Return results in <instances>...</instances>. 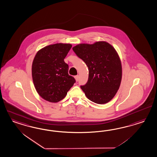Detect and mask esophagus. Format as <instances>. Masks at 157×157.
Masks as SVG:
<instances>
[{
    "label": "esophagus",
    "instance_id": "obj_1",
    "mask_svg": "<svg viewBox=\"0 0 157 157\" xmlns=\"http://www.w3.org/2000/svg\"><path fill=\"white\" fill-rule=\"evenodd\" d=\"M75 80L76 81H78V76L77 75V76H75Z\"/></svg>",
    "mask_w": 157,
    "mask_h": 157
}]
</instances>
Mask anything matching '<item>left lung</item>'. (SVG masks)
<instances>
[{
  "instance_id": "left-lung-1",
  "label": "left lung",
  "mask_w": 157,
  "mask_h": 157,
  "mask_svg": "<svg viewBox=\"0 0 157 157\" xmlns=\"http://www.w3.org/2000/svg\"><path fill=\"white\" fill-rule=\"evenodd\" d=\"M72 49L89 69L88 82L81 86L86 98L99 104L111 101L120 87L122 78L121 60L117 50L105 41L80 44Z\"/></svg>"
}]
</instances>
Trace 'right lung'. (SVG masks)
<instances>
[{"label":"right lung","mask_w":157,"mask_h":157,"mask_svg":"<svg viewBox=\"0 0 157 157\" xmlns=\"http://www.w3.org/2000/svg\"><path fill=\"white\" fill-rule=\"evenodd\" d=\"M72 45L58 43L38 50L32 63V78L37 93L51 103L63 100L75 79L68 75L69 67L64 62Z\"/></svg>","instance_id":"1"}]
</instances>
